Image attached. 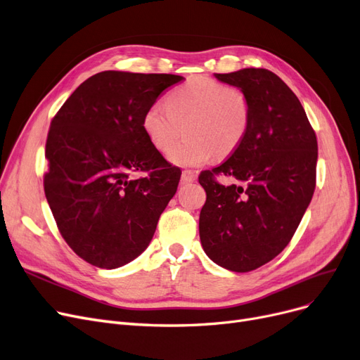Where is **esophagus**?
Here are the masks:
<instances>
[{
    "instance_id": "34e87169",
    "label": "esophagus",
    "mask_w": 360,
    "mask_h": 360,
    "mask_svg": "<svg viewBox=\"0 0 360 360\" xmlns=\"http://www.w3.org/2000/svg\"><path fill=\"white\" fill-rule=\"evenodd\" d=\"M181 179H182V182H193V181L197 179V174H195L194 170H191V169H185L182 172Z\"/></svg>"
}]
</instances>
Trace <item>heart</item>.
<instances>
[{
	"mask_svg": "<svg viewBox=\"0 0 360 360\" xmlns=\"http://www.w3.org/2000/svg\"><path fill=\"white\" fill-rule=\"evenodd\" d=\"M252 122L247 94L209 76H194L166 97V105L151 104L143 117L150 143L182 166H198L236 151Z\"/></svg>",
	"mask_w": 360,
	"mask_h": 360,
	"instance_id": "obj_1",
	"label": "heart"
}]
</instances>
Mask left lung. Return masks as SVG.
<instances>
[{
  "mask_svg": "<svg viewBox=\"0 0 360 360\" xmlns=\"http://www.w3.org/2000/svg\"><path fill=\"white\" fill-rule=\"evenodd\" d=\"M243 89L252 122L240 147L198 182L206 191L200 240L206 255L232 272H250L291 241L316 186L318 141L304 108L268 69L214 73ZM217 176L238 184L222 186Z\"/></svg>",
  "mask_w": 360,
  "mask_h": 360,
  "instance_id": "1",
  "label": "left lung"
}]
</instances>
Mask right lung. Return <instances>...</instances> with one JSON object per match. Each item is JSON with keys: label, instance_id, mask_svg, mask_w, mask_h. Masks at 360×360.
<instances>
[{"label": "right lung", "instance_id": "right-lung-1", "mask_svg": "<svg viewBox=\"0 0 360 360\" xmlns=\"http://www.w3.org/2000/svg\"><path fill=\"white\" fill-rule=\"evenodd\" d=\"M182 81L167 73L100 72L51 120L45 197L61 237L92 266L116 269L141 255L176 193L181 169L153 147L143 117Z\"/></svg>", "mask_w": 360, "mask_h": 360}]
</instances>
